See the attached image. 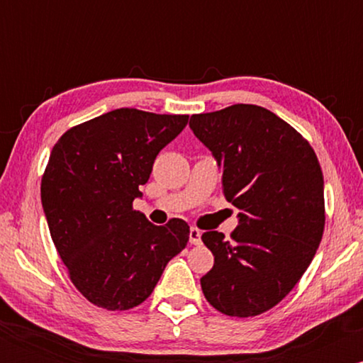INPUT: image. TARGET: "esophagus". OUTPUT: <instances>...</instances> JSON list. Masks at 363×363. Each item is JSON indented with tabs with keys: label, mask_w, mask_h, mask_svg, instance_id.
Masks as SVG:
<instances>
[{
	"label": "esophagus",
	"mask_w": 363,
	"mask_h": 363,
	"mask_svg": "<svg viewBox=\"0 0 363 363\" xmlns=\"http://www.w3.org/2000/svg\"><path fill=\"white\" fill-rule=\"evenodd\" d=\"M189 242L194 245L201 244V230H198L196 227H191L189 228Z\"/></svg>",
	"instance_id": "1"
}]
</instances>
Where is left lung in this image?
Segmentation results:
<instances>
[{
    "label": "left lung",
    "instance_id": "obj_1",
    "mask_svg": "<svg viewBox=\"0 0 363 363\" xmlns=\"http://www.w3.org/2000/svg\"><path fill=\"white\" fill-rule=\"evenodd\" d=\"M189 128L222 170L239 208L232 240L206 232L215 256L201 278L206 301L232 318L277 306L309 268L324 232V179L309 141L272 111L235 104L191 116Z\"/></svg>",
    "mask_w": 363,
    "mask_h": 363
}]
</instances>
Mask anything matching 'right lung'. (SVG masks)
Wrapping results in <instances>:
<instances>
[{
	"label": "right lung",
	"mask_w": 363,
	"mask_h": 363,
	"mask_svg": "<svg viewBox=\"0 0 363 363\" xmlns=\"http://www.w3.org/2000/svg\"><path fill=\"white\" fill-rule=\"evenodd\" d=\"M187 119L123 107L68 129L54 145L40 199L69 278L94 306H140L187 245L184 220L157 227L133 210L158 152Z\"/></svg>",
	"instance_id": "right-lung-1"
}]
</instances>
